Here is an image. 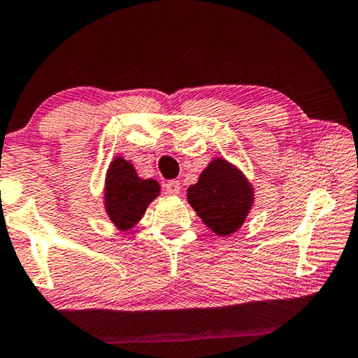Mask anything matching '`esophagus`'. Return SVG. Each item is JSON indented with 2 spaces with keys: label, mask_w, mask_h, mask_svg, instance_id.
Returning a JSON list of instances; mask_svg holds the SVG:
<instances>
[{
  "label": "esophagus",
  "mask_w": 358,
  "mask_h": 358,
  "mask_svg": "<svg viewBox=\"0 0 358 358\" xmlns=\"http://www.w3.org/2000/svg\"><path fill=\"white\" fill-rule=\"evenodd\" d=\"M180 189H181V185L178 180H170L165 183V191H167L169 194L177 196V194H180Z\"/></svg>",
  "instance_id": "obj_1"
}]
</instances>
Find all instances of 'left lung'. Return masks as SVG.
<instances>
[{
    "instance_id": "obj_1",
    "label": "left lung",
    "mask_w": 358,
    "mask_h": 358,
    "mask_svg": "<svg viewBox=\"0 0 358 358\" xmlns=\"http://www.w3.org/2000/svg\"><path fill=\"white\" fill-rule=\"evenodd\" d=\"M253 189L245 175L224 159H214L198 183L188 188V203L220 236L241 227L253 206Z\"/></svg>"
}]
</instances>
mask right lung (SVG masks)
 <instances>
[{
	"mask_svg": "<svg viewBox=\"0 0 358 358\" xmlns=\"http://www.w3.org/2000/svg\"><path fill=\"white\" fill-rule=\"evenodd\" d=\"M159 193L157 181L139 178L133 165L117 157L105 178V210L120 230H129L139 222Z\"/></svg>",
	"mask_w": 358,
	"mask_h": 358,
	"instance_id": "1",
	"label": "right lung"
}]
</instances>
